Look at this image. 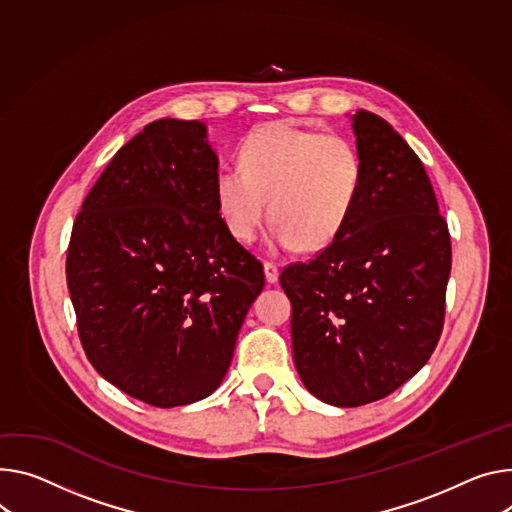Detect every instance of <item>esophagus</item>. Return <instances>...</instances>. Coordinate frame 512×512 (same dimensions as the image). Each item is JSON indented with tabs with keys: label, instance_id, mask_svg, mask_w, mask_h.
<instances>
[{
	"label": "esophagus",
	"instance_id": "esophagus-1",
	"mask_svg": "<svg viewBox=\"0 0 512 512\" xmlns=\"http://www.w3.org/2000/svg\"><path fill=\"white\" fill-rule=\"evenodd\" d=\"M263 267H265V280L269 284H275L277 277H280V267H277L273 261H265Z\"/></svg>",
	"mask_w": 512,
	"mask_h": 512
}]
</instances>
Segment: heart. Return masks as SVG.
Segmentation results:
<instances>
[{
  "label": "heart",
  "instance_id": "1",
  "mask_svg": "<svg viewBox=\"0 0 512 512\" xmlns=\"http://www.w3.org/2000/svg\"><path fill=\"white\" fill-rule=\"evenodd\" d=\"M363 188V159L347 136L290 124L255 128L239 147V167L214 179L226 230L251 243L265 220L275 249L318 251L345 228Z\"/></svg>",
  "mask_w": 512,
  "mask_h": 512
}]
</instances>
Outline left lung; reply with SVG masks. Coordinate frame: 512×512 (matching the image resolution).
Instances as JSON below:
<instances>
[{"label": "left lung", "instance_id": "left-lung-1", "mask_svg": "<svg viewBox=\"0 0 512 512\" xmlns=\"http://www.w3.org/2000/svg\"><path fill=\"white\" fill-rule=\"evenodd\" d=\"M363 188L339 237L280 284L310 394L333 406L386 398L435 351L445 322L451 237L431 179L380 116H353Z\"/></svg>", "mask_w": 512, "mask_h": 512}]
</instances>
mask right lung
Returning a JSON list of instances; mask_svg holds the SVG:
<instances>
[{
    "mask_svg": "<svg viewBox=\"0 0 512 512\" xmlns=\"http://www.w3.org/2000/svg\"><path fill=\"white\" fill-rule=\"evenodd\" d=\"M218 159L198 120L163 118L102 171L73 222L67 286L89 363L128 396H210L265 286L220 218Z\"/></svg>",
    "mask_w": 512,
    "mask_h": 512,
    "instance_id": "obj_1",
    "label": "right lung"
}]
</instances>
